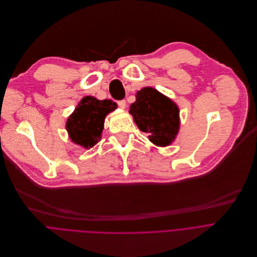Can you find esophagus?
<instances>
[{"mask_svg":"<svg viewBox=\"0 0 257 257\" xmlns=\"http://www.w3.org/2000/svg\"><path fill=\"white\" fill-rule=\"evenodd\" d=\"M117 104H118V106H119L120 108H122V109H124V108L126 107V102H125V100H119V101H117Z\"/></svg>","mask_w":257,"mask_h":257,"instance_id":"esophagus-1","label":"esophagus"}]
</instances>
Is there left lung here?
<instances>
[{
	"label": "left lung",
	"mask_w": 257,
	"mask_h": 257,
	"mask_svg": "<svg viewBox=\"0 0 257 257\" xmlns=\"http://www.w3.org/2000/svg\"><path fill=\"white\" fill-rule=\"evenodd\" d=\"M130 113L138 127L156 146L166 147L179 131V109L174 102L156 89L145 87L137 92Z\"/></svg>",
	"instance_id": "8db88e82"
}]
</instances>
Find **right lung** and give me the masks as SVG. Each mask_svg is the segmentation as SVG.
<instances>
[{
	"label": "right lung",
	"mask_w": 257,
	"mask_h": 257,
	"mask_svg": "<svg viewBox=\"0 0 257 257\" xmlns=\"http://www.w3.org/2000/svg\"><path fill=\"white\" fill-rule=\"evenodd\" d=\"M116 107L117 104L110 99L84 97L67 120L66 128L72 142L85 149L96 145L101 140L105 116Z\"/></svg>",
	"instance_id": "add662e5"
}]
</instances>
